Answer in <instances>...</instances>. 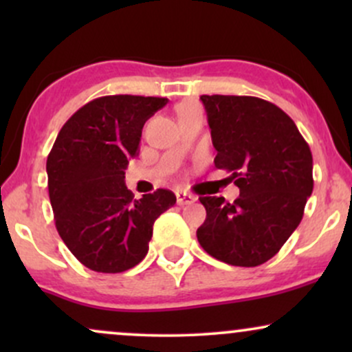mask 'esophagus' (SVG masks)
Listing matches in <instances>:
<instances>
[{
	"instance_id": "1",
	"label": "esophagus",
	"mask_w": 352,
	"mask_h": 352,
	"mask_svg": "<svg viewBox=\"0 0 352 352\" xmlns=\"http://www.w3.org/2000/svg\"><path fill=\"white\" fill-rule=\"evenodd\" d=\"M195 200H197V197L192 195V193L182 192V190H180V192H177V204L182 205V207H184V205L193 204Z\"/></svg>"
}]
</instances>
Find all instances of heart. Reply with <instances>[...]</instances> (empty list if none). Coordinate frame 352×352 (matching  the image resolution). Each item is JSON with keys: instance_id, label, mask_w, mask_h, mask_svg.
I'll return each mask as SVG.
<instances>
[{"instance_id": "obj_1", "label": "heart", "mask_w": 352, "mask_h": 352, "mask_svg": "<svg viewBox=\"0 0 352 352\" xmlns=\"http://www.w3.org/2000/svg\"><path fill=\"white\" fill-rule=\"evenodd\" d=\"M200 106L197 102H193V100H185V102H180L179 106L175 107V111H177V116H179V119L182 116H185L187 114V112H190V111H193V109H199Z\"/></svg>"}]
</instances>
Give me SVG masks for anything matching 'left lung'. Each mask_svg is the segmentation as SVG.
<instances>
[{
	"mask_svg": "<svg viewBox=\"0 0 352 352\" xmlns=\"http://www.w3.org/2000/svg\"><path fill=\"white\" fill-rule=\"evenodd\" d=\"M207 111L215 167L232 172L240 197H200L207 210L197 230L210 256L258 266L280 252L300 225L313 192V155L296 124L253 96H200Z\"/></svg>",
	"mask_w": 352,
	"mask_h": 352,
	"instance_id": "1",
	"label": "left lung"
}]
</instances>
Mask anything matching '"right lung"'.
Returning <instances> with one entry per match:
<instances>
[{"label": "right lung", "instance_id": "right-lung-1", "mask_svg": "<svg viewBox=\"0 0 352 352\" xmlns=\"http://www.w3.org/2000/svg\"><path fill=\"white\" fill-rule=\"evenodd\" d=\"M167 98L104 96L69 117L47 155V188L59 236L98 273H122L144 260L153 221L177 197L157 188L142 199L125 187L145 120Z\"/></svg>", "mask_w": 352, "mask_h": 352}]
</instances>
